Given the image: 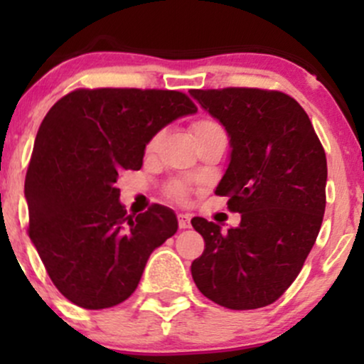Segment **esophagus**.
Wrapping results in <instances>:
<instances>
[{"instance_id":"34e87169","label":"esophagus","mask_w":364,"mask_h":364,"mask_svg":"<svg viewBox=\"0 0 364 364\" xmlns=\"http://www.w3.org/2000/svg\"><path fill=\"white\" fill-rule=\"evenodd\" d=\"M190 219H191V217L188 215V214H178L179 229H188V228H190Z\"/></svg>"}]
</instances>
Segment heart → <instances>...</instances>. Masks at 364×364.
<instances>
[{
    "label": "heart",
    "instance_id": "heart-1",
    "mask_svg": "<svg viewBox=\"0 0 364 364\" xmlns=\"http://www.w3.org/2000/svg\"><path fill=\"white\" fill-rule=\"evenodd\" d=\"M217 128H219V124H215L214 121L200 119L193 124V133H195V135H200V133L210 132V129H217ZM169 191H171V195L176 196V198H183V196H185V193H186L185 186H183L181 183H174V185L171 186Z\"/></svg>",
    "mask_w": 364,
    "mask_h": 364
}]
</instances>
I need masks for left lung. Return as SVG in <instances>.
<instances>
[{
	"mask_svg": "<svg viewBox=\"0 0 364 364\" xmlns=\"http://www.w3.org/2000/svg\"><path fill=\"white\" fill-rule=\"evenodd\" d=\"M229 136L215 195L241 214L237 228L193 217L205 250L191 263L203 296L231 310L267 306L298 277L325 212L327 159L308 114L282 92L190 90Z\"/></svg>",
	"mask_w": 364,
	"mask_h": 364,
	"instance_id": "left-lung-1",
	"label": "left lung"
}]
</instances>
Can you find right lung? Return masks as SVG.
I'll use <instances>...</instances> for the list:
<instances>
[{
    "label": "right lung",
    "mask_w": 364,
    "mask_h": 364,
    "mask_svg": "<svg viewBox=\"0 0 364 364\" xmlns=\"http://www.w3.org/2000/svg\"><path fill=\"white\" fill-rule=\"evenodd\" d=\"M196 106L176 90H75L49 109L25 176L28 236L66 299L102 310L139 286L149 257L178 231L164 205L127 215L119 174L140 169L145 147Z\"/></svg>",
    "instance_id": "add662e5"
}]
</instances>
